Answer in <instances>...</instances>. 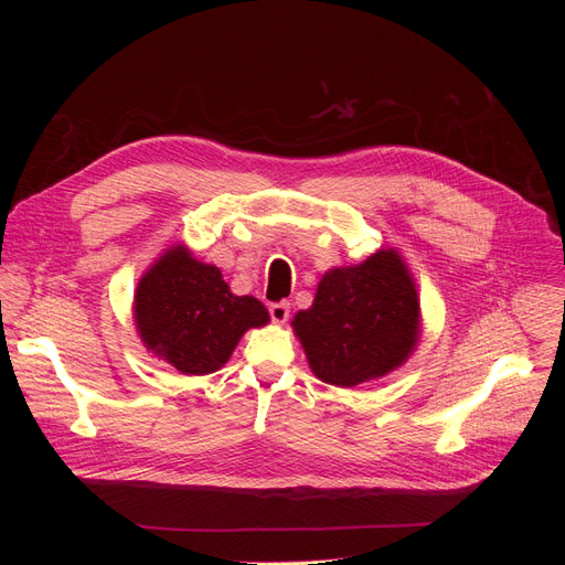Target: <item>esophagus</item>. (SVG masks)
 I'll list each match as a JSON object with an SVG mask.
<instances>
[{"label":"esophagus","instance_id":"obj_1","mask_svg":"<svg viewBox=\"0 0 565 565\" xmlns=\"http://www.w3.org/2000/svg\"><path fill=\"white\" fill-rule=\"evenodd\" d=\"M268 313L273 318V322H285L289 318V303L287 301H276L268 306Z\"/></svg>","mask_w":565,"mask_h":565}]
</instances>
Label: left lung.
<instances>
[{"mask_svg": "<svg viewBox=\"0 0 565 565\" xmlns=\"http://www.w3.org/2000/svg\"><path fill=\"white\" fill-rule=\"evenodd\" d=\"M318 380L351 388L407 361L419 341V297L396 249L330 268L313 306L292 320Z\"/></svg>", "mask_w": 565, "mask_h": 565, "instance_id": "8db88e82", "label": "left lung"}]
</instances>
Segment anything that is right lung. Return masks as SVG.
Returning <instances> with one entry per match:
<instances>
[{
  "label": "right lung",
  "mask_w": 565,
  "mask_h": 565,
  "mask_svg": "<svg viewBox=\"0 0 565 565\" xmlns=\"http://www.w3.org/2000/svg\"><path fill=\"white\" fill-rule=\"evenodd\" d=\"M134 320L148 351L183 374H210L270 318L259 299L233 295L216 266L172 245L136 285Z\"/></svg>",
  "instance_id": "1"
}]
</instances>
